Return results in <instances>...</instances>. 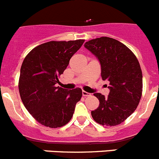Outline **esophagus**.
<instances>
[{"instance_id":"34e87169","label":"esophagus","mask_w":159,"mask_h":159,"mask_svg":"<svg viewBox=\"0 0 159 159\" xmlns=\"http://www.w3.org/2000/svg\"><path fill=\"white\" fill-rule=\"evenodd\" d=\"M82 94H83V96H84V97H87V96H90V93H89L88 92L83 91V92H82Z\"/></svg>"}]
</instances>
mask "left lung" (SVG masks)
Masks as SVG:
<instances>
[{"label":"left lung","mask_w":159,"mask_h":159,"mask_svg":"<svg viewBox=\"0 0 159 159\" xmlns=\"http://www.w3.org/2000/svg\"><path fill=\"white\" fill-rule=\"evenodd\" d=\"M84 47L99 61L102 80L109 81L108 97L93 93L100 104L91 111L92 117L102 126L119 125L135 111L141 98L143 78L138 60L126 45L110 37L89 40Z\"/></svg>","instance_id":"8db88e82"}]
</instances>
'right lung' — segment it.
<instances>
[{
	"label": "right lung",
	"instance_id": "obj_1",
	"mask_svg": "<svg viewBox=\"0 0 159 159\" xmlns=\"http://www.w3.org/2000/svg\"><path fill=\"white\" fill-rule=\"evenodd\" d=\"M84 40L50 41L33 48L21 66L19 90L27 111L45 126L61 127L73 116L82 90L56 87L58 76Z\"/></svg>",
	"mask_w": 159,
	"mask_h": 159
}]
</instances>
